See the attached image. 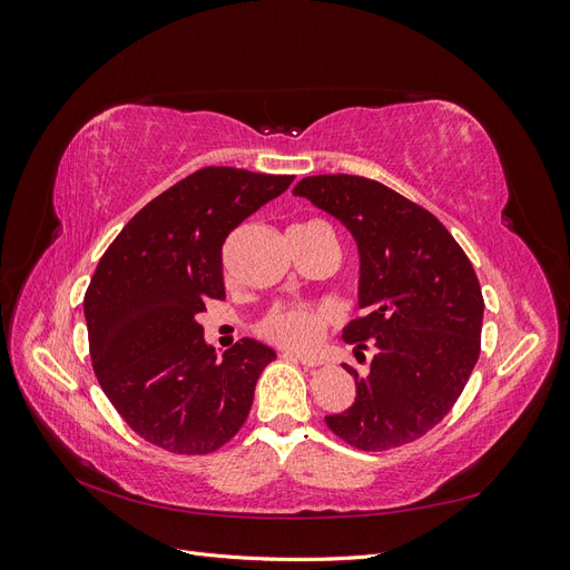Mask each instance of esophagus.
Here are the masks:
<instances>
[{
  "instance_id": "obj_1",
  "label": "esophagus",
  "mask_w": 570,
  "mask_h": 570,
  "mask_svg": "<svg viewBox=\"0 0 570 570\" xmlns=\"http://www.w3.org/2000/svg\"><path fill=\"white\" fill-rule=\"evenodd\" d=\"M283 358L299 361V364H302L304 368H314V366L321 364V361H318L316 356H306V354H297V352H283Z\"/></svg>"
}]
</instances>
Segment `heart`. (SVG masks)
Wrapping results in <instances>:
<instances>
[{
	"label": "heart",
	"instance_id": "1",
	"mask_svg": "<svg viewBox=\"0 0 570 570\" xmlns=\"http://www.w3.org/2000/svg\"><path fill=\"white\" fill-rule=\"evenodd\" d=\"M304 226H325V223L312 220ZM327 321L325 312H314V308L304 306H281L266 316L262 323V331L273 342L283 344L292 350H308L314 347L321 337V327Z\"/></svg>",
	"mask_w": 570,
	"mask_h": 570
}]
</instances>
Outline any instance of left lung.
<instances>
[{
    "label": "left lung",
    "instance_id": "left-lung-1",
    "mask_svg": "<svg viewBox=\"0 0 570 570\" xmlns=\"http://www.w3.org/2000/svg\"><path fill=\"white\" fill-rule=\"evenodd\" d=\"M350 230L358 308L344 342L373 350L350 409L325 416L337 438L381 452L425 435L454 406L480 354L482 302L469 256L442 223L358 176H312L292 189Z\"/></svg>",
    "mask_w": 570,
    "mask_h": 570
}]
</instances>
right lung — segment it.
Wrapping results in <instances>:
<instances>
[{
    "label": "right lung",
    "mask_w": 570,
    "mask_h": 570,
    "mask_svg": "<svg viewBox=\"0 0 570 570\" xmlns=\"http://www.w3.org/2000/svg\"><path fill=\"white\" fill-rule=\"evenodd\" d=\"M292 180L202 168L137 212L99 258L82 302L97 381L135 433L166 452L209 454L247 421L275 352L243 337L218 356L197 316L226 297L230 230Z\"/></svg>",
    "instance_id": "1"
}]
</instances>
